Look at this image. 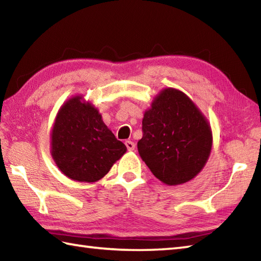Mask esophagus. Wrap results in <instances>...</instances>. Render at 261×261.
<instances>
[{"label": "esophagus", "mask_w": 261, "mask_h": 261, "mask_svg": "<svg viewBox=\"0 0 261 261\" xmlns=\"http://www.w3.org/2000/svg\"><path fill=\"white\" fill-rule=\"evenodd\" d=\"M125 146H126L127 150H129V151H134L135 149H136L135 142H134V141H131V140H126V141H125Z\"/></svg>", "instance_id": "esophagus-1"}]
</instances>
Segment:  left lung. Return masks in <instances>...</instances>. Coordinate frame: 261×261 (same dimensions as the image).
<instances>
[{
  "label": "left lung",
  "mask_w": 261,
  "mask_h": 261,
  "mask_svg": "<svg viewBox=\"0 0 261 261\" xmlns=\"http://www.w3.org/2000/svg\"><path fill=\"white\" fill-rule=\"evenodd\" d=\"M138 151L151 173L173 186L193 179L212 149L208 121L186 94L165 88L142 119Z\"/></svg>",
  "instance_id": "left-lung-1"
}]
</instances>
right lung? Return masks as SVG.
I'll use <instances>...</instances> for the list:
<instances>
[{"label": "right lung", "instance_id": "obj_1", "mask_svg": "<svg viewBox=\"0 0 261 261\" xmlns=\"http://www.w3.org/2000/svg\"><path fill=\"white\" fill-rule=\"evenodd\" d=\"M50 151L64 175L73 180L94 182L109 173L126 147L105 125L94 105L74 96L58 111Z\"/></svg>", "mask_w": 261, "mask_h": 261}]
</instances>
